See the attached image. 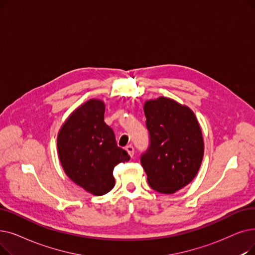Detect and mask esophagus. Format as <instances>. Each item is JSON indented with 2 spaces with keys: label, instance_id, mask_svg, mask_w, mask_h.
<instances>
[{
  "label": "esophagus",
  "instance_id": "obj_1",
  "mask_svg": "<svg viewBox=\"0 0 255 255\" xmlns=\"http://www.w3.org/2000/svg\"><path fill=\"white\" fill-rule=\"evenodd\" d=\"M126 151L128 152V154L130 155L131 157H133V155H134V148H133V147H132L131 145L127 146V147H126Z\"/></svg>",
  "mask_w": 255,
  "mask_h": 255
}]
</instances>
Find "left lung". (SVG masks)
I'll list each match as a JSON object with an SVG mask.
<instances>
[{
	"label": "left lung",
	"instance_id": "left-lung-1",
	"mask_svg": "<svg viewBox=\"0 0 255 255\" xmlns=\"http://www.w3.org/2000/svg\"><path fill=\"white\" fill-rule=\"evenodd\" d=\"M150 135L140 163L154 191L173 194L189 184L204 154L202 132L192 110L170 98L159 97L143 105Z\"/></svg>",
	"mask_w": 255,
	"mask_h": 255
}]
</instances>
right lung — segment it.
<instances>
[{
	"instance_id": "obj_1",
	"label": "right lung",
	"mask_w": 255,
	"mask_h": 255,
	"mask_svg": "<svg viewBox=\"0 0 255 255\" xmlns=\"http://www.w3.org/2000/svg\"><path fill=\"white\" fill-rule=\"evenodd\" d=\"M104 102L91 99L70 115L57 136L58 156L65 174L95 196L113 190L114 168L130 159L118 147L113 129L104 122Z\"/></svg>"
}]
</instances>
